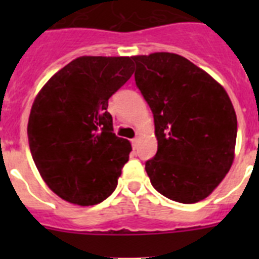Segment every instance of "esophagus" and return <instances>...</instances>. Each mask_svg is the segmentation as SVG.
<instances>
[{"label": "esophagus", "instance_id": "1", "mask_svg": "<svg viewBox=\"0 0 259 259\" xmlns=\"http://www.w3.org/2000/svg\"><path fill=\"white\" fill-rule=\"evenodd\" d=\"M137 146H139V137H135L134 140H132V148L137 149Z\"/></svg>", "mask_w": 259, "mask_h": 259}]
</instances>
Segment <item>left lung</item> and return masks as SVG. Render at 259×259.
Wrapping results in <instances>:
<instances>
[{"label": "left lung", "mask_w": 259, "mask_h": 259, "mask_svg": "<svg viewBox=\"0 0 259 259\" xmlns=\"http://www.w3.org/2000/svg\"><path fill=\"white\" fill-rule=\"evenodd\" d=\"M135 81L154 118L158 149L145 162L150 183L182 203L206 198L233 162L237 119L227 92L174 53L132 57Z\"/></svg>", "instance_id": "obj_1"}]
</instances>
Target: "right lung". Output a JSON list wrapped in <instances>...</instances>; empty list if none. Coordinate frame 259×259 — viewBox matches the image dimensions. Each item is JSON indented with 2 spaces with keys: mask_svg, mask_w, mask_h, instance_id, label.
<instances>
[{
  "mask_svg": "<svg viewBox=\"0 0 259 259\" xmlns=\"http://www.w3.org/2000/svg\"><path fill=\"white\" fill-rule=\"evenodd\" d=\"M130 57H79L53 75L32 105L29 149L41 178L81 206L106 200L132 150L118 137L109 98L134 74Z\"/></svg>",
  "mask_w": 259,
  "mask_h": 259,
  "instance_id": "add662e5",
  "label": "right lung"
}]
</instances>
